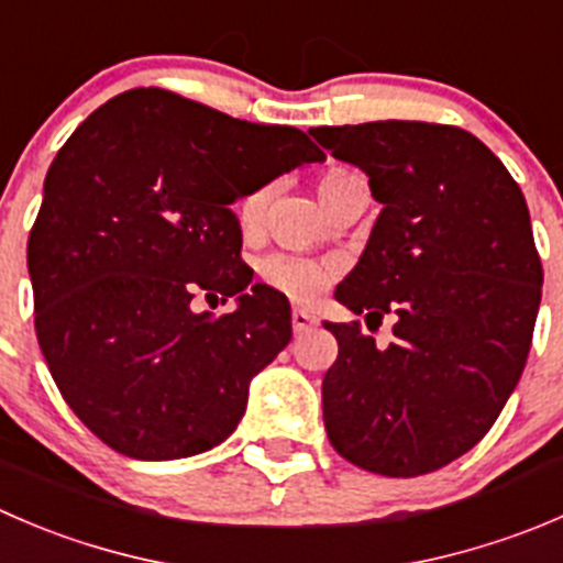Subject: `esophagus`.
Listing matches in <instances>:
<instances>
[{
  "mask_svg": "<svg viewBox=\"0 0 563 563\" xmlns=\"http://www.w3.org/2000/svg\"><path fill=\"white\" fill-rule=\"evenodd\" d=\"M291 324H294V332H297V335H302V332H308L310 327H316V316L305 313V310H294Z\"/></svg>",
  "mask_w": 563,
  "mask_h": 563,
  "instance_id": "34e87169",
  "label": "esophagus"
}]
</instances>
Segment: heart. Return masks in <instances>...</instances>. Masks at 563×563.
I'll use <instances>...</instances> for the list:
<instances>
[{"mask_svg":"<svg viewBox=\"0 0 563 563\" xmlns=\"http://www.w3.org/2000/svg\"><path fill=\"white\" fill-rule=\"evenodd\" d=\"M346 176H352V173H343V170L327 173V176L319 181V195L324 192V189H330L332 184L343 181ZM266 200H269V189H258V192H253L247 200H244L242 203L244 228L258 225L261 217H264ZM261 277H264L266 286L286 294V297L294 299V302H313V299L324 291L327 283H330L332 269L316 258L275 253L269 255V258L261 261Z\"/></svg>","mask_w":563,"mask_h":563,"instance_id":"heart-1","label":"heart"}]
</instances>
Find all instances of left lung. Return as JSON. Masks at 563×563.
Masks as SVG:
<instances>
[{
	"label": "left lung",
	"mask_w": 563,
	"mask_h": 563,
	"mask_svg": "<svg viewBox=\"0 0 563 563\" xmlns=\"http://www.w3.org/2000/svg\"><path fill=\"white\" fill-rule=\"evenodd\" d=\"M368 176L382 203L363 255L335 288L354 316L390 313L385 349L357 321L330 324L321 382L332 449L379 476H423L473 449L526 368L542 261L504 162L456 125L376 120L310 129Z\"/></svg>",
	"instance_id": "1"
}]
</instances>
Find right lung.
<instances>
[{
	"instance_id": "obj_1",
	"label": "right lung",
	"mask_w": 563,
	"mask_h": 563,
	"mask_svg": "<svg viewBox=\"0 0 563 563\" xmlns=\"http://www.w3.org/2000/svg\"><path fill=\"white\" fill-rule=\"evenodd\" d=\"M324 162L299 129L159 87L98 107L54 156L26 244L35 332L68 407L131 460L203 454L291 341V308L239 258L233 203ZM238 297L225 317L191 297Z\"/></svg>"
}]
</instances>
